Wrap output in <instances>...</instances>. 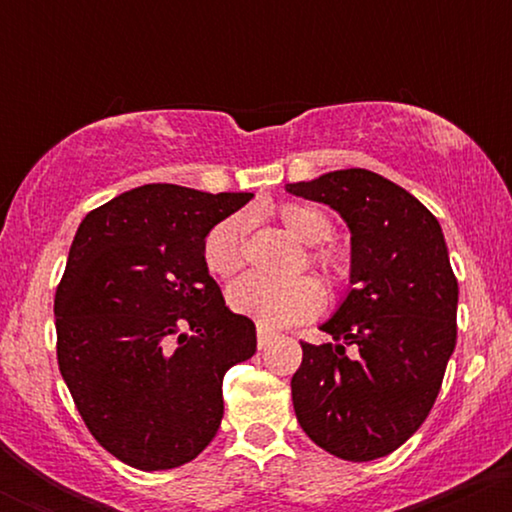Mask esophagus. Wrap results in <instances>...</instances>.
Masks as SVG:
<instances>
[{
    "instance_id": "obj_1",
    "label": "esophagus",
    "mask_w": 512,
    "mask_h": 512,
    "mask_svg": "<svg viewBox=\"0 0 512 512\" xmlns=\"http://www.w3.org/2000/svg\"><path fill=\"white\" fill-rule=\"evenodd\" d=\"M272 337H274V332L264 330V327H257V346H260V349H264V346L272 342Z\"/></svg>"
}]
</instances>
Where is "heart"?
Here are the masks:
<instances>
[{"label":"heart","instance_id":"b5f03b06","mask_svg":"<svg viewBox=\"0 0 512 512\" xmlns=\"http://www.w3.org/2000/svg\"><path fill=\"white\" fill-rule=\"evenodd\" d=\"M279 221L305 245H320L332 236V221L325 211L308 204H284ZM245 216H231L209 231L204 240V264L214 276H233L245 262ZM315 262L332 276L346 274V260L334 250H317ZM226 301L233 313L252 317L264 330H281L293 322L310 320L320 313L325 291L310 276L291 281H269L262 276H243L228 286Z\"/></svg>","mask_w":512,"mask_h":512}]
</instances>
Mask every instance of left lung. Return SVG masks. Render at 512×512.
Instances as JSON below:
<instances>
[{"label": "left lung", "mask_w": 512, "mask_h": 512, "mask_svg": "<svg viewBox=\"0 0 512 512\" xmlns=\"http://www.w3.org/2000/svg\"><path fill=\"white\" fill-rule=\"evenodd\" d=\"M286 192L327 204L351 233V289L320 325L334 342H301L296 419L322 450L378 460L424 424L455 351L457 279L443 228L404 187L366 168Z\"/></svg>", "instance_id": "obj_1"}]
</instances>
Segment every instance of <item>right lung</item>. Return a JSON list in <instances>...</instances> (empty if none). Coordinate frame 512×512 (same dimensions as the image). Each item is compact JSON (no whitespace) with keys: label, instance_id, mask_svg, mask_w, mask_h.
Here are the masks:
<instances>
[{"label":"right lung","instance_id":"1","mask_svg":"<svg viewBox=\"0 0 512 512\" xmlns=\"http://www.w3.org/2000/svg\"><path fill=\"white\" fill-rule=\"evenodd\" d=\"M252 192L142 185L88 211L55 293L57 363L88 431L129 467L195 457L223 416V375L257 349L204 240Z\"/></svg>","mask_w":512,"mask_h":512}]
</instances>
